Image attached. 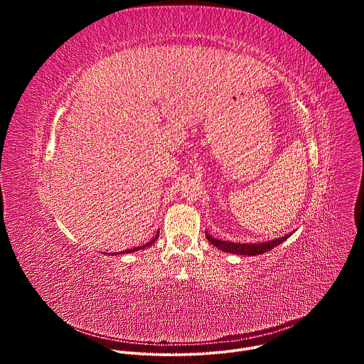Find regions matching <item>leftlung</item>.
<instances>
[{"label": "left lung", "mask_w": 364, "mask_h": 364, "mask_svg": "<svg viewBox=\"0 0 364 364\" xmlns=\"http://www.w3.org/2000/svg\"><path fill=\"white\" fill-rule=\"evenodd\" d=\"M289 235H285L282 237H277L274 240H268V242H259V243H239V242H228V240H220V239H215L212 237L209 233L205 232V237L212 245H215L218 249H222L223 252H229V253H235V255H246V256H256V255H262L274 247H277L279 243H282L284 240H287Z\"/></svg>", "instance_id": "obj_1"}]
</instances>
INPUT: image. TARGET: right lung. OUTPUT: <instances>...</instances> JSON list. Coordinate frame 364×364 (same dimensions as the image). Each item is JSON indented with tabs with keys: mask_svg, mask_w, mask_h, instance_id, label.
<instances>
[{
	"mask_svg": "<svg viewBox=\"0 0 364 364\" xmlns=\"http://www.w3.org/2000/svg\"><path fill=\"white\" fill-rule=\"evenodd\" d=\"M159 239V233L155 235V237H152V240H149L146 245H144V246H138V247H132V249H128V250H122V252H118L117 255H121V253H132V252H136V250H141V249H144V247H146V246H151L155 240ZM109 255H115V252L114 253H109Z\"/></svg>",
	"mask_w": 364,
	"mask_h": 364,
	"instance_id": "obj_1",
	"label": "right lung"
}]
</instances>
